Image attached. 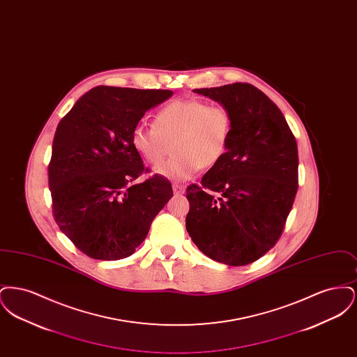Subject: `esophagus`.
<instances>
[{
  "label": "esophagus",
  "mask_w": 357,
  "mask_h": 357,
  "mask_svg": "<svg viewBox=\"0 0 357 357\" xmlns=\"http://www.w3.org/2000/svg\"><path fill=\"white\" fill-rule=\"evenodd\" d=\"M172 190H174V192H175L176 195H182V194H185V191H186L185 186H182V185H178V183L172 185Z\"/></svg>",
  "instance_id": "1"
}]
</instances>
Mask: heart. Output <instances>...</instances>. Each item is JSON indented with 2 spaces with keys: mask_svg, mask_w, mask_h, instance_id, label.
I'll use <instances>...</instances> for the list:
<instances>
[{
  "mask_svg": "<svg viewBox=\"0 0 357 357\" xmlns=\"http://www.w3.org/2000/svg\"><path fill=\"white\" fill-rule=\"evenodd\" d=\"M233 131L230 111L221 104L199 99H179L166 104L153 118V126H136L132 144L149 165L157 166L169 154L170 161L155 172L174 181L192 178L202 167H213L227 153Z\"/></svg>",
  "mask_w": 357,
  "mask_h": 357,
  "instance_id": "obj_1",
  "label": "heart"
}]
</instances>
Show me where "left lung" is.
<instances>
[{
  "instance_id": "8db88e82",
  "label": "left lung",
  "mask_w": 357,
  "mask_h": 357,
  "mask_svg": "<svg viewBox=\"0 0 357 357\" xmlns=\"http://www.w3.org/2000/svg\"><path fill=\"white\" fill-rule=\"evenodd\" d=\"M194 92L225 105L233 118L227 153L201 185L187 187L186 229L204 255L243 266L281 237L298 188L297 143L282 112L248 83Z\"/></svg>"
}]
</instances>
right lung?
Listing matches in <instances>:
<instances>
[{"mask_svg": "<svg viewBox=\"0 0 357 357\" xmlns=\"http://www.w3.org/2000/svg\"><path fill=\"white\" fill-rule=\"evenodd\" d=\"M171 95L99 85L60 120L48 167L53 217L88 257L115 261L132 255L170 201L167 178L155 174L135 183L149 169L134 149L132 131Z\"/></svg>", "mask_w": 357, "mask_h": 357, "instance_id": "add662e5", "label": "right lung"}]
</instances>
